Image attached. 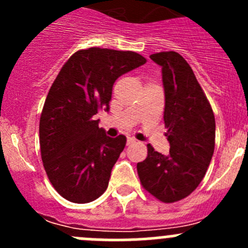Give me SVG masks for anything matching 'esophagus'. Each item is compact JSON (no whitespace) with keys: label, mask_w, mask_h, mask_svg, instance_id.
I'll return each instance as SVG.
<instances>
[{"label":"esophagus","mask_w":248,"mask_h":248,"mask_svg":"<svg viewBox=\"0 0 248 248\" xmlns=\"http://www.w3.org/2000/svg\"><path fill=\"white\" fill-rule=\"evenodd\" d=\"M136 141H137V140L134 139V138H128V139H127V144H128V145L134 144V142H136Z\"/></svg>","instance_id":"1"}]
</instances>
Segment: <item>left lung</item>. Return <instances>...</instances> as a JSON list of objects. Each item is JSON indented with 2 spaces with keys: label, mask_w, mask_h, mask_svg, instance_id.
I'll use <instances>...</instances> for the list:
<instances>
[{
  "label": "left lung",
  "mask_w": 248,
  "mask_h": 248,
  "mask_svg": "<svg viewBox=\"0 0 248 248\" xmlns=\"http://www.w3.org/2000/svg\"><path fill=\"white\" fill-rule=\"evenodd\" d=\"M162 67L166 96L164 124L168 155L147 145V157L137 164L142 187L163 202L186 198L201 184L215 150V116L186 60L175 51L152 54Z\"/></svg>",
  "instance_id": "obj_1"
}]
</instances>
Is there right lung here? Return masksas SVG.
<instances>
[{
	"mask_svg": "<svg viewBox=\"0 0 248 248\" xmlns=\"http://www.w3.org/2000/svg\"><path fill=\"white\" fill-rule=\"evenodd\" d=\"M146 59L133 51L90 47L63 64L47 93L39 121L42 161L67 201L90 202L106 192L126 137L110 138L94 115L109 111L112 85Z\"/></svg>",
	"mask_w": 248,
	"mask_h": 248,
	"instance_id": "obj_1",
	"label": "right lung"
}]
</instances>
